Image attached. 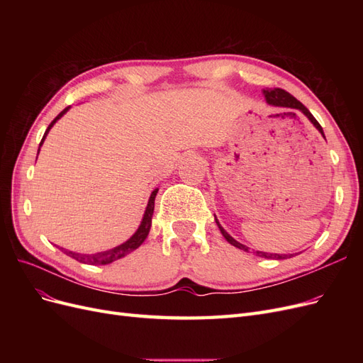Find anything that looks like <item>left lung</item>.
Returning <instances> with one entry per match:
<instances>
[{"mask_svg": "<svg viewBox=\"0 0 363 363\" xmlns=\"http://www.w3.org/2000/svg\"><path fill=\"white\" fill-rule=\"evenodd\" d=\"M263 95H265V100H267V103L269 104V106H274V107H283V108H291V111H300L303 115H306V118L311 121V123L315 125V128L320 131L321 133V136L325 139V135H324V131H323V127L320 125V123H318V121L313 118V115L307 111V108L296 100V98H294L291 94H288L286 91H283V89H279V87H276V89H263ZM288 115H291V116H295V112H289ZM215 221H216V224H218V227H219V230H221V233H223V236L225 238V240L228 244H232L233 247H236V248H239V250H244V251H248V247L247 245H244V244H240V242H238L236 239H233L232 236H230L225 230L223 228V225L219 224V221L216 219V216H215ZM256 256H259V257H265V259H286V257H291L292 255H272V252H265V251H256Z\"/></svg>", "mask_w": 363, "mask_h": 363, "instance_id": "obj_1", "label": "left lung"}]
</instances>
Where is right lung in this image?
<instances>
[{
  "label": "right lung",
  "instance_id": "1",
  "mask_svg": "<svg viewBox=\"0 0 363 363\" xmlns=\"http://www.w3.org/2000/svg\"><path fill=\"white\" fill-rule=\"evenodd\" d=\"M71 108V106H68L67 108H63V111L52 119V123L48 125V128L45 130V135H43L40 144H39V150H38V155L40 151V147L43 144V140H45L47 135L50 133L51 127L57 123V121L67 113ZM38 159V157H36ZM157 189H155L151 192L150 195V200H148V204L145 207V213L144 216H142V221H140V225L138 227V230L135 232V235L131 236L130 239H127L125 242H123L121 245L115 247V248H111V250H106V251H100V252H95V255H82V252H75V251H69V250H65V248H60L62 251H65V255L79 260L82 263H87V265H107V263H112L118 259H123L127 255H130L131 251H135L138 247L142 245V242L147 239L148 233H150V228H151V219H152V212H155V200H156V195H157Z\"/></svg>",
  "mask_w": 363,
  "mask_h": 363
}]
</instances>
